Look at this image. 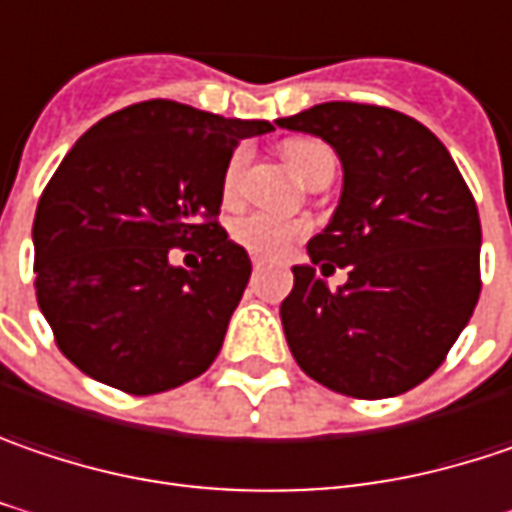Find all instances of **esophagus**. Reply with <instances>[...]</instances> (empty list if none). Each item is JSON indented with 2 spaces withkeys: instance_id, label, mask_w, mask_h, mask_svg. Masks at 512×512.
Wrapping results in <instances>:
<instances>
[{
  "instance_id": "1",
  "label": "esophagus",
  "mask_w": 512,
  "mask_h": 512,
  "mask_svg": "<svg viewBox=\"0 0 512 512\" xmlns=\"http://www.w3.org/2000/svg\"><path fill=\"white\" fill-rule=\"evenodd\" d=\"M252 269H255V272H260V269H263V260H260V257H255V260H252Z\"/></svg>"
}]
</instances>
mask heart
Returning <instances> with one entry per match:
<instances>
[{
    "mask_svg": "<svg viewBox=\"0 0 512 512\" xmlns=\"http://www.w3.org/2000/svg\"><path fill=\"white\" fill-rule=\"evenodd\" d=\"M284 156L286 162L292 165V170L307 182H313L316 176L327 173V170L336 173L333 150L327 144H321V141H313V138L286 141ZM243 173H246V153L234 150L231 159L226 162V170H223V199L228 205L237 202L240 194H243ZM228 234H231V240L237 246H243L252 255L281 257L292 243H298L307 234V226L298 223V220H289V217L269 214V211H249V214L234 217Z\"/></svg>",
    "mask_w": 512,
    "mask_h": 512,
    "instance_id": "heart-1",
    "label": "heart"
}]
</instances>
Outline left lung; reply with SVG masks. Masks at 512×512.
Returning <instances> with one entry per match:
<instances>
[{
	"label": "left lung",
	"instance_id": "left-lung-1",
	"mask_svg": "<svg viewBox=\"0 0 512 512\" xmlns=\"http://www.w3.org/2000/svg\"><path fill=\"white\" fill-rule=\"evenodd\" d=\"M278 127L324 138L345 167L342 202L307 252L325 274L347 268L348 284L327 290L312 266H292L289 350L336 394H406L443 365L478 304L475 196L440 138L397 109L330 101Z\"/></svg>",
	"mask_w": 512,
	"mask_h": 512
}]
</instances>
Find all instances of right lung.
Masks as SVG:
<instances>
[{"label": "right lung", "instance_id": "obj_1", "mask_svg": "<svg viewBox=\"0 0 512 512\" xmlns=\"http://www.w3.org/2000/svg\"><path fill=\"white\" fill-rule=\"evenodd\" d=\"M269 130L156 98L77 138L34 214L37 304L75 368L136 397L211 368L252 275L217 220L223 170ZM173 248L200 255L191 273Z\"/></svg>", "mask_w": 512, "mask_h": 512}]
</instances>
